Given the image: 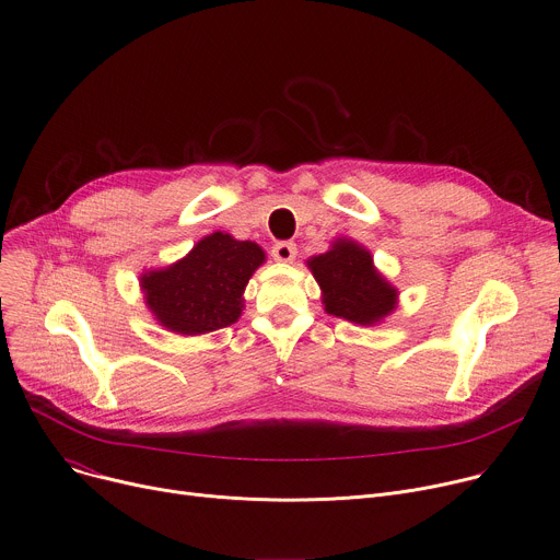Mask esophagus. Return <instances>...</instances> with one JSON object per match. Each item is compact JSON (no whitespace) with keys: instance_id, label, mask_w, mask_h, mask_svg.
<instances>
[{"instance_id":"34e87169","label":"esophagus","mask_w":560,"mask_h":560,"mask_svg":"<svg viewBox=\"0 0 560 560\" xmlns=\"http://www.w3.org/2000/svg\"><path fill=\"white\" fill-rule=\"evenodd\" d=\"M272 257L279 264H292L296 257V245L290 241H279L272 245Z\"/></svg>"}]
</instances>
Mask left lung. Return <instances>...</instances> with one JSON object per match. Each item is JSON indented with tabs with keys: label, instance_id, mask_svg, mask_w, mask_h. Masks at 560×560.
Masks as SVG:
<instances>
[{
	"label": "left lung",
	"instance_id": "left-lung-1",
	"mask_svg": "<svg viewBox=\"0 0 560 560\" xmlns=\"http://www.w3.org/2000/svg\"><path fill=\"white\" fill-rule=\"evenodd\" d=\"M308 268L328 315L375 326L397 306V290L375 270L371 252L350 238H337L328 252L308 261Z\"/></svg>",
	"mask_w": 560,
	"mask_h": 560
}]
</instances>
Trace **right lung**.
I'll return each mask as SVG.
<instances>
[{
	"mask_svg": "<svg viewBox=\"0 0 560 560\" xmlns=\"http://www.w3.org/2000/svg\"><path fill=\"white\" fill-rule=\"evenodd\" d=\"M266 252L225 232L200 238L187 257L140 277L147 308L178 335H206L232 326L243 311V290Z\"/></svg>",
	"mask_w": 560,
	"mask_h": 560,
	"instance_id": "add662e5",
	"label": "right lung"
}]
</instances>
